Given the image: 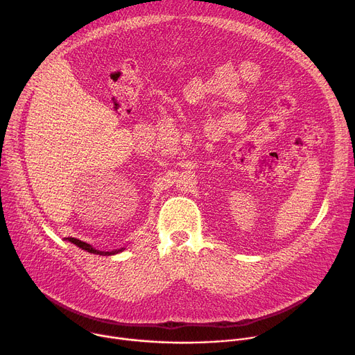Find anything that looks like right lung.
I'll return each instance as SVG.
<instances>
[{
  "label": "right lung",
  "instance_id": "right-lung-1",
  "mask_svg": "<svg viewBox=\"0 0 355 355\" xmlns=\"http://www.w3.org/2000/svg\"><path fill=\"white\" fill-rule=\"evenodd\" d=\"M65 239H68L69 242L75 243L78 248H82L83 250H86V252H89V253L102 254V256L116 254V253H120V252H123V250L125 249V248H120V249H114V250H110V252H105V250H98V249H94L92 245H89V243H86V242H83V241H79V239H76V238H65Z\"/></svg>",
  "mask_w": 355,
  "mask_h": 355
}]
</instances>
